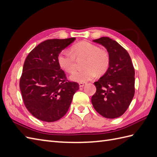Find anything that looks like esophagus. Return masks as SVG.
<instances>
[{
	"mask_svg": "<svg viewBox=\"0 0 157 157\" xmlns=\"http://www.w3.org/2000/svg\"><path fill=\"white\" fill-rule=\"evenodd\" d=\"M86 84V83H85V82H80V83H79V87H83Z\"/></svg>",
	"mask_w": 157,
	"mask_h": 157,
	"instance_id": "34e87169",
	"label": "esophagus"
}]
</instances>
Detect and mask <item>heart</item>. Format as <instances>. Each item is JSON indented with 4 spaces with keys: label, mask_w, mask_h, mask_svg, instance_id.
Masks as SVG:
<instances>
[{
    "label": "heart",
    "mask_w": 157,
    "mask_h": 157,
    "mask_svg": "<svg viewBox=\"0 0 157 157\" xmlns=\"http://www.w3.org/2000/svg\"><path fill=\"white\" fill-rule=\"evenodd\" d=\"M86 57L83 70L72 73L70 79L77 82H86L96 75L104 74L110 66V59L108 53L88 41H81L71 47V52L62 51L57 58L61 68L68 73L74 71L76 67L75 58Z\"/></svg>",
    "instance_id": "heart-1"
}]
</instances>
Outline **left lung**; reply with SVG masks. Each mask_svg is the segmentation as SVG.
I'll use <instances>...</instances> for the list:
<instances>
[{
	"instance_id": "8db88e82",
	"label": "left lung",
	"mask_w": 157,
	"mask_h": 157,
	"mask_svg": "<svg viewBox=\"0 0 157 157\" xmlns=\"http://www.w3.org/2000/svg\"><path fill=\"white\" fill-rule=\"evenodd\" d=\"M107 49L110 63L108 71L94 82L96 92L92 97L94 109L106 118H118L124 113L134 95V69L127 51L109 37L93 40Z\"/></svg>"
}]
</instances>
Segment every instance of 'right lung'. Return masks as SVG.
<instances>
[{"label":"right lung","mask_w":157,"mask_h":157,"mask_svg":"<svg viewBox=\"0 0 157 157\" xmlns=\"http://www.w3.org/2000/svg\"><path fill=\"white\" fill-rule=\"evenodd\" d=\"M75 40H46L25 61L19 83L22 98L29 112L42 121L52 122L63 117L79 88L77 82L68 81L57 61L61 51Z\"/></svg>","instance_id":"right-lung-1"}]
</instances>
